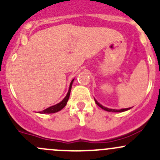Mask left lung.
<instances>
[{
  "label": "left lung",
  "mask_w": 160,
  "mask_h": 160,
  "mask_svg": "<svg viewBox=\"0 0 160 160\" xmlns=\"http://www.w3.org/2000/svg\"><path fill=\"white\" fill-rule=\"evenodd\" d=\"M95 102H96V104H98L100 108H101L102 109H104V110H105L107 111H111V112H122V111H125L128 110V109L131 108H124V109H121V110H115V109H110V108H108L104 107V106H102L101 104H100L99 103L96 101V100H95Z\"/></svg>",
  "instance_id": "obj_1"
}]
</instances>
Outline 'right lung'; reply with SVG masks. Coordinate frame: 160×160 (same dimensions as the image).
<instances>
[{
	"mask_svg": "<svg viewBox=\"0 0 160 160\" xmlns=\"http://www.w3.org/2000/svg\"><path fill=\"white\" fill-rule=\"evenodd\" d=\"M73 80H72V81H71L70 85V88H69V91H68V93H67V96L65 97V98H64V99L62 100L61 102H59V104H56V105H53V106H52V107L48 108L45 109V110L39 111V113H42V114H52V113H56V112H58V111H59L60 110H62V109L66 105H67V101H68L69 98H70L71 88H72V82H73Z\"/></svg>",
	"mask_w": 160,
	"mask_h": 160,
	"instance_id": "1",
	"label": "right lung"
}]
</instances>
